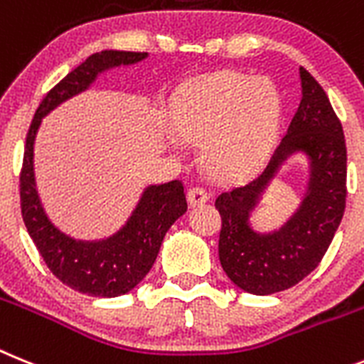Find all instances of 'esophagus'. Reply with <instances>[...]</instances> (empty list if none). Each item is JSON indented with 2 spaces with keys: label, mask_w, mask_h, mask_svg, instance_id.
Masks as SVG:
<instances>
[{
  "label": "esophagus",
  "mask_w": 364,
  "mask_h": 364,
  "mask_svg": "<svg viewBox=\"0 0 364 364\" xmlns=\"http://www.w3.org/2000/svg\"><path fill=\"white\" fill-rule=\"evenodd\" d=\"M186 200H188V205L191 207H198V205H203L208 201V192L201 186H192L186 192Z\"/></svg>",
  "instance_id": "34e87169"
}]
</instances>
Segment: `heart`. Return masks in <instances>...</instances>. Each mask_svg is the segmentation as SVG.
<instances>
[{
	"mask_svg": "<svg viewBox=\"0 0 364 364\" xmlns=\"http://www.w3.org/2000/svg\"><path fill=\"white\" fill-rule=\"evenodd\" d=\"M280 95L267 78L220 71L186 84L173 104V126L201 143V163L221 179L257 170L273 150Z\"/></svg>",
	"mask_w": 364,
	"mask_h": 364,
	"instance_id": "heart-1",
	"label": "heart"
}]
</instances>
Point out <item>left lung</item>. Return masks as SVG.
Here are the masks:
<instances>
[{"label": "left lung", "mask_w": 364, "mask_h": 364, "mask_svg": "<svg viewBox=\"0 0 364 364\" xmlns=\"http://www.w3.org/2000/svg\"><path fill=\"white\" fill-rule=\"evenodd\" d=\"M302 100L257 179L216 198L221 216L220 262L227 277L252 295L289 289L321 264L346 207V143L328 95L300 68ZM310 161V181L299 210L274 233L248 225L250 210L282 163L293 153Z\"/></svg>", "instance_id": "left-lung-1"}]
</instances>
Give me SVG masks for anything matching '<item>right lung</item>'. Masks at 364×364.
<instances>
[{
	"mask_svg": "<svg viewBox=\"0 0 364 364\" xmlns=\"http://www.w3.org/2000/svg\"><path fill=\"white\" fill-rule=\"evenodd\" d=\"M146 56V53L129 50H102L91 55L43 97L25 141L20 200L27 232L50 273L75 291L91 296L124 295L146 277L166 230L186 213L185 186L179 179L148 186L126 225L109 238L99 242L69 238L50 223L40 203L34 183V139L43 117L73 95L87 90L99 73L117 65L137 64Z\"/></svg>",
	"mask_w": 364,
	"mask_h": 364,
	"instance_id": "1",
	"label": "right lung"
}]
</instances>
